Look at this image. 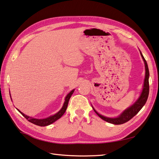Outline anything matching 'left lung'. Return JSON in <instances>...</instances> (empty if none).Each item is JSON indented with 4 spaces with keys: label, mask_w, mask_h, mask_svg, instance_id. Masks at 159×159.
<instances>
[{
    "label": "left lung",
    "mask_w": 159,
    "mask_h": 159,
    "mask_svg": "<svg viewBox=\"0 0 159 159\" xmlns=\"http://www.w3.org/2000/svg\"><path fill=\"white\" fill-rule=\"evenodd\" d=\"M140 55L142 56L143 61L145 62V81H144L143 88V91L141 92L140 96L138 98V100L135 102L134 104L130 106L128 108H126L125 111H124L122 113H121L119 116L117 117L111 118V117H107L102 115L95 111V109L93 108L94 112H96L97 115L100 118H102L106 122L113 124V125H122V124L128 122L131 118L134 117L135 115H136L138 112H139L141 108L143 107V106L145 104V103L148 100V98L149 96V69L148 66V63H147L145 57H143L142 53L140 52Z\"/></svg>",
    "instance_id": "8db88e82"
}]
</instances>
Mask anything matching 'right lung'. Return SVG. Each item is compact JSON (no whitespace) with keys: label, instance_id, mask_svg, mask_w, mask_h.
I'll use <instances>...</instances> for the list:
<instances>
[{"label":"right lung","instance_id":"right-lung-1","mask_svg":"<svg viewBox=\"0 0 159 159\" xmlns=\"http://www.w3.org/2000/svg\"><path fill=\"white\" fill-rule=\"evenodd\" d=\"M74 89H72V90L69 93L67 96L65 97V103L63 104L62 108L60 110V111L57 112L56 114H55L53 115H51V116L48 117L47 118H45V119H36V118H33V117H30L29 116H27L25 114L23 113L21 111L18 110L19 112H20L23 116H24L25 119L28 120V121H29L30 122L34 124V125H37V126H48L49 125H51L52 123H53L54 122H56V120L60 119L61 117L67 110V106H68V103L69 101H70V97H71L72 94L74 93Z\"/></svg>","mask_w":159,"mask_h":159}]
</instances>
